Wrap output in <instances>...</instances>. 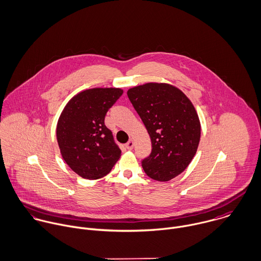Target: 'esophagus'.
Listing matches in <instances>:
<instances>
[{
	"label": "esophagus",
	"instance_id": "esophagus-1",
	"mask_svg": "<svg viewBox=\"0 0 261 261\" xmlns=\"http://www.w3.org/2000/svg\"><path fill=\"white\" fill-rule=\"evenodd\" d=\"M126 148L128 149V150H132L133 148H134V142H133V140H129L127 143H126Z\"/></svg>",
	"mask_w": 261,
	"mask_h": 261
}]
</instances>
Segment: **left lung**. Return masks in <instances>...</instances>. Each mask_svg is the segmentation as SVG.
Wrapping results in <instances>:
<instances>
[{
    "mask_svg": "<svg viewBox=\"0 0 261 261\" xmlns=\"http://www.w3.org/2000/svg\"><path fill=\"white\" fill-rule=\"evenodd\" d=\"M127 96L152 142L151 154L142 160L145 173L157 181L171 180L186 169L199 144L200 123L192 103L163 83L132 88Z\"/></svg>",
    "mask_w": 261,
    "mask_h": 261,
    "instance_id": "obj_1",
    "label": "left lung"
}]
</instances>
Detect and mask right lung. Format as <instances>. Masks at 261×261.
<instances>
[{"label": "right lung", "instance_id": "add662e5", "mask_svg": "<svg viewBox=\"0 0 261 261\" xmlns=\"http://www.w3.org/2000/svg\"><path fill=\"white\" fill-rule=\"evenodd\" d=\"M122 93L118 88L85 90L69 101L59 118L57 139L62 156L85 179L107 175L120 157L121 151L104 118Z\"/></svg>", "mask_w": 261, "mask_h": 261}]
</instances>
